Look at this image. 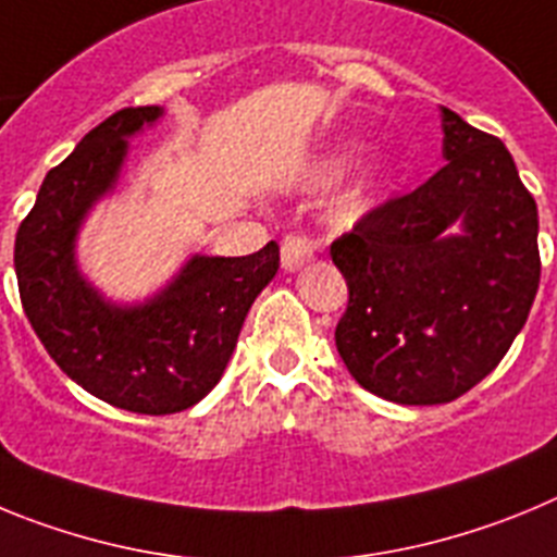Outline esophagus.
<instances>
[{
  "label": "esophagus",
  "instance_id": "1",
  "mask_svg": "<svg viewBox=\"0 0 557 557\" xmlns=\"http://www.w3.org/2000/svg\"><path fill=\"white\" fill-rule=\"evenodd\" d=\"M318 253H321V239L289 234L282 243V268L287 270V273H295V270H301L304 264L314 262Z\"/></svg>",
  "mask_w": 557,
  "mask_h": 557
}]
</instances>
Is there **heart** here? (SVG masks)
Listing matches in <instances>:
<instances>
[{"label":"heart","mask_w":557,"mask_h":557,"mask_svg":"<svg viewBox=\"0 0 557 557\" xmlns=\"http://www.w3.org/2000/svg\"><path fill=\"white\" fill-rule=\"evenodd\" d=\"M359 156V147L357 145H346L339 147L337 152H332L326 161H321V166L314 170V184L329 186L343 175V172L351 166V161ZM391 184V170L385 164H373L368 166L366 175L359 181H354L351 189L346 191V198H343V206H346L348 214L359 218V214H366L368 209H373L379 198H382V191L387 189Z\"/></svg>","instance_id":"heart-1"}]
</instances>
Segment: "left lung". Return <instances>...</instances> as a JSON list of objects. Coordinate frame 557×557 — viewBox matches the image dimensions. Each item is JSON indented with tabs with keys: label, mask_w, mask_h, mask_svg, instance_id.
<instances>
[{
	"label": "left lung",
	"mask_w": 557,
	"mask_h": 557,
	"mask_svg": "<svg viewBox=\"0 0 557 557\" xmlns=\"http://www.w3.org/2000/svg\"><path fill=\"white\" fill-rule=\"evenodd\" d=\"M444 170L332 243L348 284L334 343L359 385L446 405L488 376L539 293V209L496 136L441 108Z\"/></svg>",
	"instance_id": "obj_1"
}]
</instances>
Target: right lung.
Segmentation results:
<instances>
[{"label": "right lung", "mask_w": 557, "mask_h": 557, "mask_svg": "<svg viewBox=\"0 0 557 557\" xmlns=\"http://www.w3.org/2000/svg\"><path fill=\"white\" fill-rule=\"evenodd\" d=\"M164 116L161 106L122 108L86 133L47 172L18 225V295L29 326L72 382L120 410L170 416L218 385L256 295L278 270V245L250 256L191 253L145 301H111L77 262L91 209L111 198L133 136Z\"/></svg>", "instance_id": "obj_1"}]
</instances>
